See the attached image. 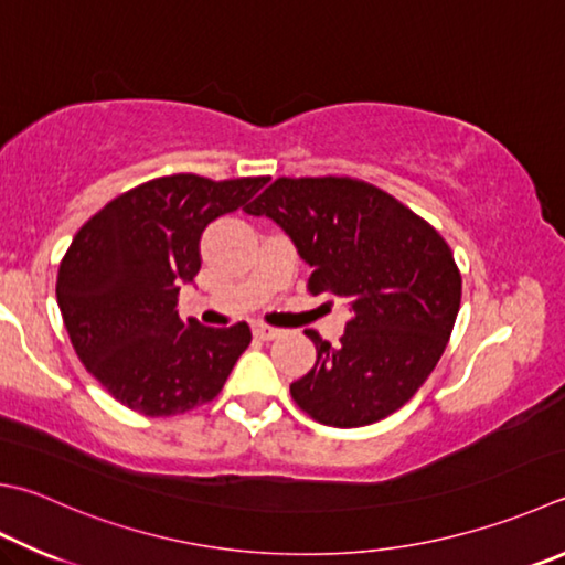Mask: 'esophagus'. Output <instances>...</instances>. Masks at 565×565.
Returning <instances> with one entry per match:
<instances>
[{"instance_id":"esophagus-1","label":"esophagus","mask_w":565,"mask_h":565,"mask_svg":"<svg viewBox=\"0 0 565 565\" xmlns=\"http://www.w3.org/2000/svg\"><path fill=\"white\" fill-rule=\"evenodd\" d=\"M253 334L258 337V339H263V342H273V339L282 337V329L268 327V324H255V327H253Z\"/></svg>"}]
</instances>
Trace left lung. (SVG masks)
I'll return each mask as SVG.
<instances>
[{"instance_id": "obj_1", "label": "left lung", "mask_w": 565, "mask_h": 565, "mask_svg": "<svg viewBox=\"0 0 565 565\" xmlns=\"http://www.w3.org/2000/svg\"><path fill=\"white\" fill-rule=\"evenodd\" d=\"M292 238L307 290L349 305L339 344L307 334L317 361L290 393L317 423L361 428L413 398L438 364L460 310L462 278L428 221L351 177H280L246 206Z\"/></svg>"}]
</instances>
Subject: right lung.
Listing matches in <instances>:
<instances>
[{"mask_svg":"<svg viewBox=\"0 0 565 565\" xmlns=\"http://www.w3.org/2000/svg\"><path fill=\"white\" fill-rule=\"evenodd\" d=\"M263 184L265 177H159L113 199L76 233L56 280L63 324L88 374L122 406L167 418L221 393L250 327L182 322L177 297L201 268V233Z\"/></svg>","mask_w":565,"mask_h":565,"instance_id":"1","label":"right lung"}]
</instances>
